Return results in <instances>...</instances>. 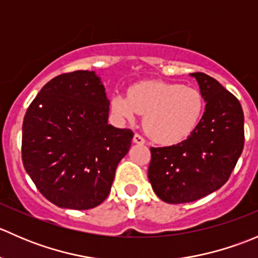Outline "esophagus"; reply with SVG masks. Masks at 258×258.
I'll return each instance as SVG.
<instances>
[{
	"instance_id": "34e87169",
	"label": "esophagus",
	"mask_w": 258,
	"mask_h": 258,
	"mask_svg": "<svg viewBox=\"0 0 258 258\" xmlns=\"http://www.w3.org/2000/svg\"><path fill=\"white\" fill-rule=\"evenodd\" d=\"M134 142H135V144H139V145H144L146 141H145V139H144V137H142V136H141V135L136 134V135H135V136H134Z\"/></svg>"
}]
</instances>
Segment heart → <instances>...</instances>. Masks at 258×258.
Wrapping results in <instances>:
<instances>
[{
  "mask_svg": "<svg viewBox=\"0 0 258 258\" xmlns=\"http://www.w3.org/2000/svg\"><path fill=\"white\" fill-rule=\"evenodd\" d=\"M204 97L196 88L165 81H141L127 96L114 95L111 110L119 119L135 121L145 114L144 127L158 144L172 145L196 128L204 112Z\"/></svg>",
  "mask_w": 258,
  "mask_h": 258,
  "instance_id": "obj_1",
  "label": "heart"
}]
</instances>
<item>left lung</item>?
Segmentation results:
<instances>
[{"label": "left lung", "instance_id": "left-lung-1", "mask_svg": "<svg viewBox=\"0 0 258 258\" xmlns=\"http://www.w3.org/2000/svg\"><path fill=\"white\" fill-rule=\"evenodd\" d=\"M191 76L206 102L201 121L184 141L151 147L148 179L155 194L167 204L196 201L221 188L244 145L240 101L209 75Z\"/></svg>", "mask_w": 258, "mask_h": 258}]
</instances>
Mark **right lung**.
I'll use <instances>...</instances> for the list:
<instances>
[{
	"mask_svg": "<svg viewBox=\"0 0 258 258\" xmlns=\"http://www.w3.org/2000/svg\"><path fill=\"white\" fill-rule=\"evenodd\" d=\"M110 101L93 71L46 83L22 124V162L38 191L56 206L90 210L111 191L134 132L108 124Z\"/></svg>",
	"mask_w": 258,
	"mask_h": 258,
	"instance_id": "obj_1",
	"label": "right lung"
}]
</instances>
